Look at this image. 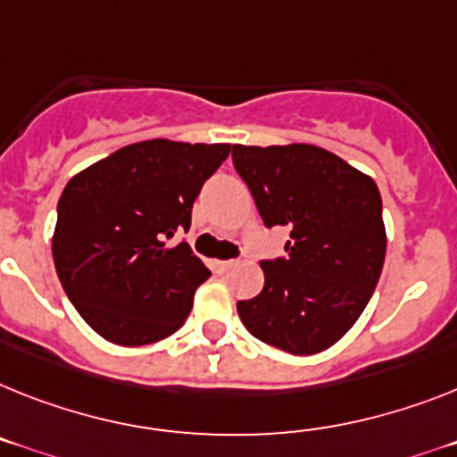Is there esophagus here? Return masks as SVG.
Wrapping results in <instances>:
<instances>
[{
	"label": "esophagus",
	"mask_w": 457,
	"mask_h": 457,
	"mask_svg": "<svg viewBox=\"0 0 457 457\" xmlns=\"http://www.w3.org/2000/svg\"><path fill=\"white\" fill-rule=\"evenodd\" d=\"M237 267V260H216V270L218 271H229Z\"/></svg>",
	"instance_id": "34e87169"
}]
</instances>
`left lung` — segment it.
<instances>
[{"label": "left lung", "instance_id": "left-lung-1", "mask_svg": "<svg viewBox=\"0 0 457 457\" xmlns=\"http://www.w3.org/2000/svg\"><path fill=\"white\" fill-rule=\"evenodd\" d=\"M267 228H287L286 258L260 262L262 293L237 302L255 339L293 355L335 346L355 325L386 260L374 179L312 144L232 145Z\"/></svg>", "mask_w": 457, "mask_h": 457}]
</instances>
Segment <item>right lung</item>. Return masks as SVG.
<instances>
[{"mask_svg": "<svg viewBox=\"0 0 457 457\" xmlns=\"http://www.w3.org/2000/svg\"><path fill=\"white\" fill-rule=\"evenodd\" d=\"M229 144L151 139L90 164L57 202L53 260L64 293L99 337L145 346L174 335L211 276L186 241L199 190Z\"/></svg>", "mask_w": 457, "mask_h": 457, "instance_id": "1", "label": "right lung"}]
</instances>
